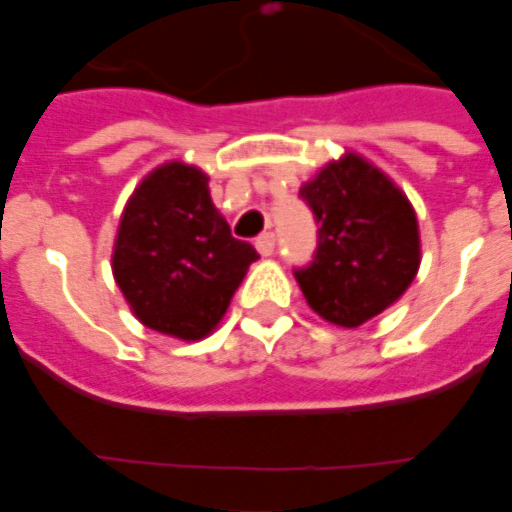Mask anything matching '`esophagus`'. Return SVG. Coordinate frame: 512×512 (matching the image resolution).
Wrapping results in <instances>:
<instances>
[{
    "mask_svg": "<svg viewBox=\"0 0 512 512\" xmlns=\"http://www.w3.org/2000/svg\"><path fill=\"white\" fill-rule=\"evenodd\" d=\"M256 250L262 253V256H273L275 250V234H262V237H256Z\"/></svg>",
    "mask_w": 512,
    "mask_h": 512,
    "instance_id": "34e87169",
    "label": "esophagus"
}]
</instances>
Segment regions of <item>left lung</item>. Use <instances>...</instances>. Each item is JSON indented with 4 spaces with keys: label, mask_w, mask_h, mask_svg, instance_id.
I'll return each mask as SVG.
<instances>
[{
    "label": "left lung",
    "mask_w": 512,
    "mask_h": 512,
    "mask_svg": "<svg viewBox=\"0 0 512 512\" xmlns=\"http://www.w3.org/2000/svg\"><path fill=\"white\" fill-rule=\"evenodd\" d=\"M314 212L317 250L295 278L322 320L358 328L411 286L419 223L400 187L358 154L331 162L300 187Z\"/></svg>",
    "instance_id": "1"
}]
</instances>
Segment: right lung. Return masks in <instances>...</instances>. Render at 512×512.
Segmentation results:
<instances>
[{
  "label": "right lung",
  "mask_w": 512,
  "mask_h": 512,
  "mask_svg": "<svg viewBox=\"0 0 512 512\" xmlns=\"http://www.w3.org/2000/svg\"><path fill=\"white\" fill-rule=\"evenodd\" d=\"M256 259L212 204L209 176L168 162L140 181L123 209L112 273L143 325L195 342L215 331Z\"/></svg>",
  "instance_id": "add662e5"
}]
</instances>
